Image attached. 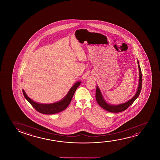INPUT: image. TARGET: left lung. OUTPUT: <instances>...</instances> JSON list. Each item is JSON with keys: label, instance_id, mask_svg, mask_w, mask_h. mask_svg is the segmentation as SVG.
<instances>
[{"label": "left lung", "instance_id": "obj_1", "mask_svg": "<svg viewBox=\"0 0 160 160\" xmlns=\"http://www.w3.org/2000/svg\"><path fill=\"white\" fill-rule=\"evenodd\" d=\"M137 62H138L139 72V82L138 90L136 92V94L134 95V96L127 102L123 103L121 104H118V105H112V104H108L104 100V99L103 98V96L100 91V90L99 89L98 87L97 86L96 99L97 102L99 105H100L101 107L103 108L104 109H105L108 112H123L125 110L127 109L130 105H132L134 102L136 101V99L137 98L138 96H139L140 91L142 90V71H141L139 62L138 61H137Z\"/></svg>", "mask_w": 160, "mask_h": 160}]
</instances>
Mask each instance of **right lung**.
I'll return each mask as SVG.
<instances>
[{
  "mask_svg": "<svg viewBox=\"0 0 160 160\" xmlns=\"http://www.w3.org/2000/svg\"><path fill=\"white\" fill-rule=\"evenodd\" d=\"M80 83H81L80 81L77 82L74 85L72 86V88H70L67 94L62 100L52 104H48L36 103L27 96L24 90H22V92L25 98L28 101L29 103L32 105V107L37 112H39L40 113H42V114L50 115V114L58 113L66 109L69 104H70L75 91L77 90V88H78L79 85H80Z\"/></svg>",
  "mask_w": 160,
  "mask_h": 160,
  "instance_id": "obj_1",
  "label": "right lung"
}]
</instances>
